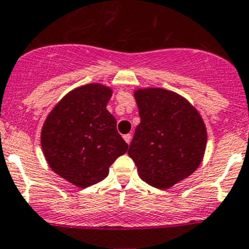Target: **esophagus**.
<instances>
[{
    "label": "esophagus",
    "instance_id": "obj_1",
    "mask_svg": "<svg viewBox=\"0 0 249 249\" xmlns=\"http://www.w3.org/2000/svg\"><path fill=\"white\" fill-rule=\"evenodd\" d=\"M131 139H132L131 134H126V135H124V140H125V142H126L127 144H130V142H131Z\"/></svg>",
    "mask_w": 249,
    "mask_h": 249
}]
</instances>
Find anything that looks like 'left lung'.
<instances>
[{"instance_id":"obj_1","label":"left lung","mask_w":249,"mask_h":249,"mask_svg":"<svg viewBox=\"0 0 249 249\" xmlns=\"http://www.w3.org/2000/svg\"><path fill=\"white\" fill-rule=\"evenodd\" d=\"M141 122L127 154L139 176L166 190L194 174L207 147V127L198 110L178 93L160 88L134 91Z\"/></svg>"}]
</instances>
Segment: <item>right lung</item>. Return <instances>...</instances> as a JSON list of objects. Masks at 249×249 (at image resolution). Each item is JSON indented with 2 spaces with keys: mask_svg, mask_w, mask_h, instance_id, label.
Segmentation results:
<instances>
[{
  "mask_svg": "<svg viewBox=\"0 0 249 249\" xmlns=\"http://www.w3.org/2000/svg\"><path fill=\"white\" fill-rule=\"evenodd\" d=\"M112 93L102 84L79 86L53 107L42 125L41 147L48 165L80 189L107 178L109 166L129 147L106 108Z\"/></svg>",
  "mask_w": 249,
  "mask_h": 249,
  "instance_id": "1",
  "label": "right lung"
}]
</instances>
